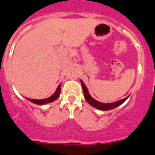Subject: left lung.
<instances>
[{"instance_id":"obj_1","label":"left lung","mask_w":155,"mask_h":155,"mask_svg":"<svg viewBox=\"0 0 155 155\" xmlns=\"http://www.w3.org/2000/svg\"><path fill=\"white\" fill-rule=\"evenodd\" d=\"M81 86L83 88V92H84V99L88 102V104H90L91 106L94 107L95 108L98 110H110L111 109H114L117 107L120 106L121 104H122L125 100L129 98V96H127L125 99H122V100H117V101L114 102V103H110V104H104V103H101V102H99L97 100H96L95 99L92 97V96L89 95V92L88 91V88L85 86L84 83L83 82L82 80H81Z\"/></svg>"}]
</instances>
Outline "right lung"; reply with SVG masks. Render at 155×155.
I'll list each match as a JSON object with an SVG mask.
<instances>
[{
    "label": "right lung",
    "instance_id": "1",
    "mask_svg": "<svg viewBox=\"0 0 155 155\" xmlns=\"http://www.w3.org/2000/svg\"><path fill=\"white\" fill-rule=\"evenodd\" d=\"M61 92V84H59V86L57 87L55 92H54L53 95H51L50 97L46 98V99H43V100H34V99H29V98H26V100L30 101L31 103H34L35 104H38V105H44V104H49L51 102L55 101V100H57L58 97L59 96V94Z\"/></svg>",
    "mask_w": 155,
    "mask_h": 155
}]
</instances>
